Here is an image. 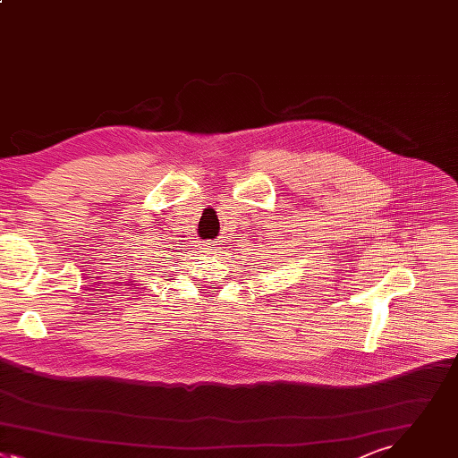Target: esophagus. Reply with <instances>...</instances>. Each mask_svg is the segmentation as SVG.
Returning a JSON list of instances; mask_svg holds the SVG:
<instances>
[{
    "label": "esophagus",
    "instance_id": "esophagus-1",
    "mask_svg": "<svg viewBox=\"0 0 458 458\" xmlns=\"http://www.w3.org/2000/svg\"><path fill=\"white\" fill-rule=\"evenodd\" d=\"M200 245H202V249H204L206 252H215L216 247H218V243H216L215 240H206V242H202Z\"/></svg>",
    "mask_w": 458,
    "mask_h": 458
}]
</instances>
